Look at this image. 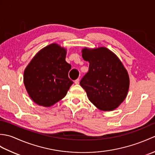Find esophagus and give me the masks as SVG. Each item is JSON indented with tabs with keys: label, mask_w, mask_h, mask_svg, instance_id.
I'll list each match as a JSON object with an SVG mask.
<instances>
[{
	"label": "esophagus",
	"mask_w": 155,
	"mask_h": 155,
	"mask_svg": "<svg viewBox=\"0 0 155 155\" xmlns=\"http://www.w3.org/2000/svg\"><path fill=\"white\" fill-rule=\"evenodd\" d=\"M74 83H75L76 84H79V79H78V78H77V80H75V81H74Z\"/></svg>",
	"instance_id": "obj_1"
}]
</instances>
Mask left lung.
<instances>
[{"instance_id": "1", "label": "left lung", "mask_w": 155, "mask_h": 155, "mask_svg": "<svg viewBox=\"0 0 155 155\" xmlns=\"http://www.w3.org/2000/svg\"><path fill=\"white\" fill-rule=\"evenodd\" d=\"M83 58L89 62L87 74L80 81L88 99L100 110L117 108L126 98L129 77L122 62L105 47L83 50Z\"/></svg>"}]
</instances>
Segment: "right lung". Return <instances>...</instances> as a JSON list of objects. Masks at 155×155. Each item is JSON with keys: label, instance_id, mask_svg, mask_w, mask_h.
Wrapping results in <instances>:
<instances>
[{"label": "right lung", "instance_id": "obj_1", "mask_svg": "<svg viewBox=\"0 0 155 155\" xmlns=\"http://www.w3.org/2000/svg\"><path fill=\"white\" fill-rule=\"evenodd\" d=\"M65 57L64 48L51 44L39 51L26 68L24 84L35 103L51 107L67 94L73 82L68 78L71 65Z\"/></svg>", "mask_w": 155, "mask_h": 155}]
</instances>
